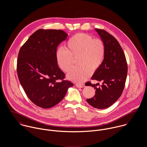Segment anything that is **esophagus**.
Here are the masks:
<instances>
[{
    "label": "esophagus",
    "mask_w": 147,
    "mask_h": 147,
    "mask_svg": "<svg viewBox=\"0 0 147 147\" xmlns=\"http://www.w3.org/2000/svg\"><path fill=\"white\" fill-rule=\"evenodd\" d=\"M76 86L78 87V88H84L85 86V84H76Z\"/></svg>",
    "instance_id": "34e87169"
}]
</instances>
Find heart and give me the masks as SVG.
Masks as SVG:
<instances>
[{
  "mask_svg": "<svg viewBox=\"0 0 147 147\" xmlns=\"http://www.w3.org/2000/svg\"><path fill=\"white\" fill-rule=\"evenodd\" d=\"M105 45L100 39H94L86 33H78L66 43V49L59 47L55 52V58L59 67L64 72L71 68L74 58H77L79 64L74 67L67 78L75 82L86 80L92 72L97 71L102 65L105 58Z\"/></svg>",
  "mask_w": 147,
  "mask_h": 147,
  "instance_id": "1",
  "label": "heart"
}]
</instances>
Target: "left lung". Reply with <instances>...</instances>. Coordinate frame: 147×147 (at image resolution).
<instances>
[{
  "label": "left lung",
  "mask_w": 147,
  "mask_h": 147,
  "mask_svg": "<svg viewBox=\"0 0 147 147\" xmlns=\"http://www.w3.org/2000/svg\"><path fill=\"white\" fill-rule=\"evenodd\" d=\"M95 30L104 42L105 58L101 67L95 71L92 80L102 82V85L87 82L86 86H92L96 90L95 95L86 101L93 107L102 109L115 103L121 96L125 88L127 75L126 57L118 41L104 29Z\"/></svg>",
  "instance_id": "8db88e82"
}]
</instances>
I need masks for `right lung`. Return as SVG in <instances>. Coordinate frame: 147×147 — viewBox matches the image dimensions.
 Instances as JSON below:
<instances>
[{
	"instance_id": "right-lung-1",
	"label": "right lung",
	"mask_w": 147,
	"mask_h": 147,
	"mask_svg": "<svg viewBox=\"0 0 147 147\" xmlns=\"http://www.w3.org/2000/svg\"><path fill=\"white\" fill-rule=\"evenodd\" d=\"M67 34L62 30L40 29L22 46L18 54L17 72L26 96L35 105L50 108L61 102L73 84L55 58L57 46Z\"/></svg>"
}]
</instances>
